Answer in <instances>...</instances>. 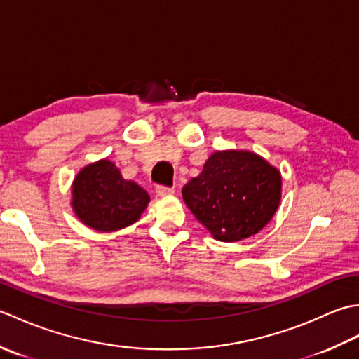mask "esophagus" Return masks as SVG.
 Here are the masks:
<instances>
[{"label":"esophagus","mask_w":359,"mask_h":359,"mask_svg":"<svg viewBox=\"0 0 359 359\" xmlns=\"http://www.w3.org/2000/svg\"><path fill=\"white\" fill-rule=\"evenodd\" d=\"M156 193H157V196H158V197H166V196H171V194H174V189H172V188H168V187L158 185V187L156 188Z\"/></svg>","instance_id":"1"}]
</instances>
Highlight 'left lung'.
Wrapping results in <instances>:
<instances>
[{
  "mask_svg": "<svg viewBox=\"0 0 359 359\" xmlns=\"http://www.w3.org/2000/svg\"><path fill=\"white\" fill-rule=\"evenodd\" d=\"M187 207L212 238L234 242L255 236L276 215L282 175L253 151L224 149L182 188Z\"/></svg>",
  "mask_w": 359,
  "mask_h": 359,
  "instance_id": "8db88e82",
  "label": "left lung"
}]
</instances>
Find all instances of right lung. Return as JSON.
<instances>
[{
	"instance_id": "right-lung-1",
	"label": "right lung",
	"mask_w": 359,
	"mask_h": 359,
	"mask_svg": "<svg viewBox=\"0 0 359 359\" xmlns=\"http://www.w3.org/2000/svg\"><path fill=\"white\" fill-rule=\"evenodd\" d=\"M71 207L86 226L100 233L123 230L140 219L149 194L133 180L121 177L108 158L83 166L74 177Z\"/></svg>"
}]
</instances>
